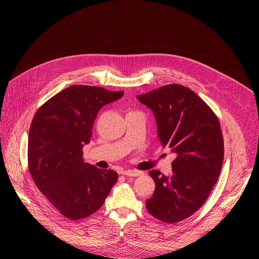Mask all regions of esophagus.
<instances>
[{
    "label": "esophagus",
    "instance_id": "34e87169",
    "mask_svg": "<svg viewBox=\"0 0 259 259\" xmlns=\"http://www.w3.org/2000/svg\"><path fill=\"white\" fill-rule=\"evenodd\" d=\"M122 175L126 176H131V178H137V176H140L143 174L142 171H138V170H124L121 171Z\"/></svg>",
    "mask_w": 259,
    "mask_h": 259
}]
</instances>
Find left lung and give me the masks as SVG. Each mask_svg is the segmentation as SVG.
Returning <instances> with one entry per match:
<instances>
[{
	"label": "left lung",
	"mask_w": 259,
	"mask_h": 259,
	"mask_svg": "<svg viewBox=\"0 0 259 259\" xmlns=\"http://www.w3.org/2000/svg\"><path fill=\"white\" fill-rule=\"evenodd\" d=\"M137 98L152 110L160 144L176 155L170 175L149 172L155 190L146 207L155 219L175 224L203 205L219 180L224 161L220 121L195 92L182 85H166Z\"/></svg>",
	"instance_id": "obj_1"
}]
</instances>
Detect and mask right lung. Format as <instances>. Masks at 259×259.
<instances>
[{
  "mask_svg": "<svg viewBox=\"0 0 259 259\" xmlns=\"http://www.w3.org/2000/svg\"><path fill=\"white\" fill-rule=\"evenodd\" d=\"M124 92L102 87L70 86L36 111L29 130L28 165L47 199L67 219L77 221L97 212L117 181V173L83 159L101 109Z\"/></svg>",
  "mask_w": 259,
  "mask_h": 259,
  "instance_id": "1",
  "label": "right lung"
}]
</instances>
